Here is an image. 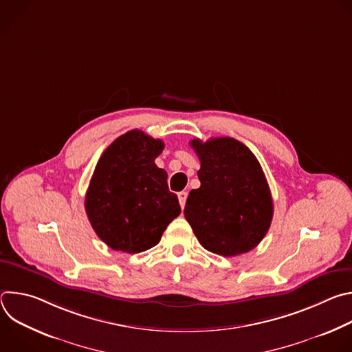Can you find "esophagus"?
Masks as SVG:
<instances>
[{"label": "esophagus", "instance_id": "obj_1", "mask_svg": "<svg viewBox=\"0 0 352 352\" xmlns=\"http://www.w3.org/2000/svg\"><path fill=\"white\" fill-rule=\"evenodd\" d=\"M186 197H188V192H178V200H179V205H181V208L184 209V206H185V204H186Z\"/></svg>", "mask_w": 352, "mask_h": 352}]
</instances>
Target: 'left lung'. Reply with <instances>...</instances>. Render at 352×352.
<instances>
[{
  "label": "left lung",
  "instance_id": "8db88e82",
  "mask_svg": "<svg viewBox=\"0 0 352 352\" xmlns=\"http://www.w3.org/2000/svg\"><path fill=\"white\" fill-rule=\"evenodd\" d=\"M200 186L192 189L184 214L197 241L221 256H236L265 238L273 199L265 173L250 150L232 138L193 139Z\"/></svg>",
  "mask_w": 352,
  "mask_h": 352
}]
</instances>
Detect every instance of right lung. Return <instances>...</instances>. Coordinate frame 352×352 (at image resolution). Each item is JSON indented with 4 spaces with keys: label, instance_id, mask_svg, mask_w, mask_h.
Masks as SVG:
<instances>
[{
    "label": "right lung",
    "instance_id": "right-lung-1",
    "mask_svg": "<svg viewBox=\"0 0 352 352\" xmlns=\"http://www.w3.org/2000/svg\"><path fill=\"white\" fill-rule=\"evenodd\" d=\"M163 148V140L133 129L97 162L85 209L97 236L114 250L139 254L153 248L181 213L167 173L155 163Z\"/></svg>",
    "mask_w": 352,
    "mask_h": 352
}]
</instances>
